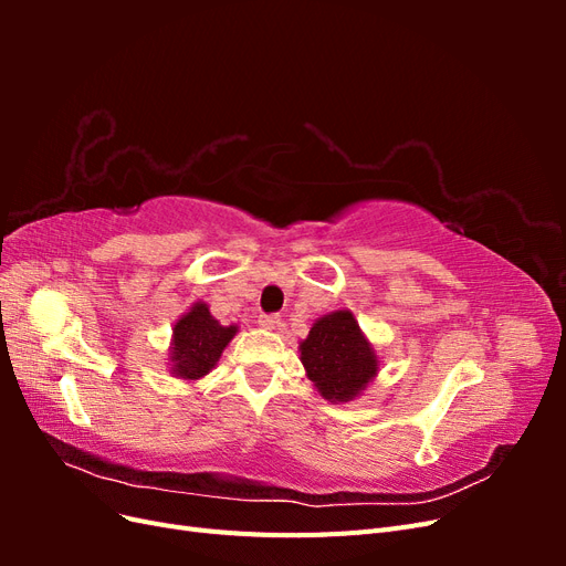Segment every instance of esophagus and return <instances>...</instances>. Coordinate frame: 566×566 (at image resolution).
I'll list each match as a JSON object with an SVG mask.
<instances>
[{
  "label": "esophagus",
  "instance_id": "esophagus-1",
  "mask_svg": "<svg viewBox=\"0 0 566 566\" xmlns=\"http://www.w3.org/2000/svg\"><path fill=\"white\" fill-rule=\"evenodd\" d=\"M260 325H262L264 331H276V328H281V316H276V314L262 316V318H260Z\"/></svg>",
  "mask_w": 566,
  "mask_h": 566
}]
</instances>
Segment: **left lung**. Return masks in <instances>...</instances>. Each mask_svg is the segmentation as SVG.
<instances>
[{
	"label": "left lung",
	"mask_w": 566,
	"mask_h": 566,
	"mask_svg": "<svg viewBox=\"0 0 566 566\" xmlns=\"http://www.w3.org/2000/svg\"><path fill=\"white\" fill-rule=\"evenodd\" d=\"M300 361L314 389L331 403L358 399L380 373V356L349 310L314 321L300 342Z\"/></svg>",
	"instance_id": "left-lung-1"
}]
</instances>
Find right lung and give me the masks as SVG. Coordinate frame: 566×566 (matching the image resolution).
Returning a JSON list of instances; mask_svg holds the SVG:
<instances>
[{"label":"right lung","instance_id":"obj_1","mask_svg":"<svg viewBox=\"0 0 566 566\" xmlns=\"http://www.w3.org/2000/svg\"><path fill=\"white\" fill-rule=\"evenodd\" d=\"M238 325H221L208 302H193L172 325L167 366L172 378L184 382H198L212 373L221 354L235 337Z\"/></svg>","mask_w":566,"mask_h":566}]
</instances>
